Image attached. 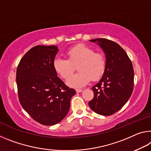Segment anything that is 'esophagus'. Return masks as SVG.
<instances>
[{"label": "esophagus", "instance_id": "34e87169", "mask_svg": "<svg viewBox=\"0 0 151 151\" xmlns=\"http://www.w3.org/2000/svg\"><path fill=\"white\" fill-rule=\"evenodd\" d=\"M76 91L77 93H81L83 91V89H81V88H77V89H76Z\"/></svg>", "mask_w": 151, "mask_h": 151}]
</instances>
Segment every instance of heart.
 <instances>
[{"instance_id": "1", "label": "heart", "mask_w": 151, "mask_h": 151, "mask_svg": "<svg viewBox=\"0 0 151 151\" xmlns=\"http://www.w3.org/2000/svg\"><path fill=\"white\" fill-rule=\"evenodd\" d=\"M68 59L56 58L54 60V70L64 79H68L77 65L79 71L68 81V84L73 87L78 88L89 82L96 81L104 74L106 66L104 55L95 52L91 47L83 44H78L66 51Z\"/></svg>"}]
</instances>
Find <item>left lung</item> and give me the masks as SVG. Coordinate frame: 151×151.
<instances>
[{"instance_id": "1", "label": "left lung", "mask_w": 151, "mask_h": 151, "mask_svg": "<svg viewBox=\"0 0 151 151\" xmlns=\"http://www.w3.org/2000/svg\"><path fill=\"white\" fill-rule=\"evenodd\" d=\"M97 44L106 56V66L101 80L92 90L93 99L88 106L102 116L119 111L130 97L134 88V69L130 59L120 45L111 40L97 38Z\"/></svg>"}]
</instances>
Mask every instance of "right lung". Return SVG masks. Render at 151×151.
Segmentation results:
<instances>
[{"mask_svg":"<svg viewBox=\"0 0 151 151\" xmlns=\"http://www.w3.org/2000/svg\"><path fill=\"white\" fill-rule=\"evenodd\" d=\"M56 45H36L24 55L16 73L19 100L38 123L52 126L68 114L76 93L58 77L54 68Z\"/></svg>","mask_w":151,"mask_h":151,"instance_id":"right-lung-1","label":"right lung"}]
</instances>
